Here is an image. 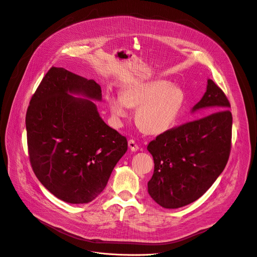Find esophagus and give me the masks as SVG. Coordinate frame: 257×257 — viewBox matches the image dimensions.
<instances>
[{
    "label": "esophagus",
    "mask_w": 257,
    "mask_h": 257,
    "mask_svg": "<svg viewBox=\"0 0 257 257\" xmlns=\"http://www.w3.org/2000/svg\"><path fill=\"white\" fill-rule=\"evenodd\" d=\"M128 146H129V148H130V150L132 152H136V151L139 150V145L135 143L134 140H129L128 141Z\"/></svg>",
    "instance_id": "34e87169"
}]
</instances>
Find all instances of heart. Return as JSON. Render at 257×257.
Listing matches in <instances>:
<instances>
[{
	"instance_id": "obj_1",
	"label": "heart",
	"mask_w": 257,
	"mask_h": 257,
	"mask_svg": "<svg viewBox=\"0 0 257 257\" xmlns=\"http://www.w3.org/2000/svg\"><path fill=\"white\" fill-rule=\"evenodd\" d=\"M185 101L183 91L165 80L140 83L126 89L121 97H107L114 124H121L129 114L128 107H138L135 122L147 134L157 135L173 127Z\"/></svg>"
}]
</instances>
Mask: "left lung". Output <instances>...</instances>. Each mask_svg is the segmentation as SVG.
Returning <instances> with one entry per match:
<instances>
[{
  "label": "left lung",
  "mask_w": 257,
  "mask_h": 257,
  "mask_svg": "<svg viewBox=\"0 0 257 257\" xmlns=\"http://www.w3.org/2000/svg\"><path fill=\"white\" fill-rule=\"evenodd\" d=\"M228 107L224 92L209 79L207 92L192 110L214 112L168 129L150 142L154 174L148 191L161 207L177 209L195 201L223 172L231 149Z\"/></svg>",
  "instance_id": "obj_1"
}]
</instances>
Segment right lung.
<instances>
[{
	"label": "right lung",
	"instance_id": "add662e5",
	"mask_svg": "<svg viewBox=\"0 0 257 257\" xmlns=\"http://www.w3.org/2000/svg\"><path fill=\"white\" fill-rule=\"evenodd\" d=\"M68 93L102 97L93 79L51 67L27 109L29 158L50 193L69 203H87L103 191L128 143L103 122L93 101Z\"/></svg>",
	"mask_w": 257,
	"mask_h": 257
}]
</instances>
